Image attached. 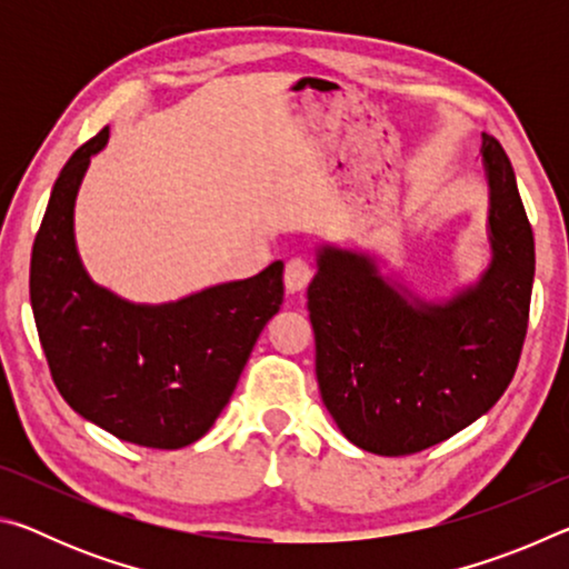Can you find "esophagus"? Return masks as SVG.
I'll use <instances>...</instances> for the list:
<instances>
[{"instance_id": "34e87169", "label": "esophagus", "mask_w": 569, "mask_h": 569, "mask_svg": "<svg viewBox=\"0 0 569 569\" xmlns=\"http://www.w3.org/2000/svg\"><path fill=\"white\" fill-rule=\"evenodd\" d=\"M311 283V268H308L306 261L301 258H291V261L286 263V273H283V286H286V293H301L306 291V286Z\"/></svg>"}]
</instances>
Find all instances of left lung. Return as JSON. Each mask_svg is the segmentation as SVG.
<instances>
[{"label": "left lung", "instance_id": "1", "mask_svg": "<svg viewBox=\"0 0 569 569\" xmlns=\"http://www.w3.org/2000/svg\"><path fill=\"white\" fill-rule=\"evenodd\" d=\"M489 266L441 301L383 276L363 250L321 243L308 286L316 379L341 435L403 457L477 421L502 397L522 353L535 238L512 162L481 132Z\"/></svg>", "mask_w": 569, "mask_h": 569}]
</instances>
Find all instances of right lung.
Masks as SVG:
<instances>
[{"label":"right lung","mask_w":569,"mask_h":569,"mask_svg":"<svg viewBox=\"0 0 569 569\" xmlns=\"http://www.w3.org/2000/svg\"><path fill=\"white\" fill-rule=\"evenodd\" d=\"M104 128L54 180L30 266L37 333L62 399L122 441L180 449L213 427L283 301V261L170 303H132L98 286L74 243V200Z\"/></svg>","instance_id":"right-lung-1"}]
</instances>
